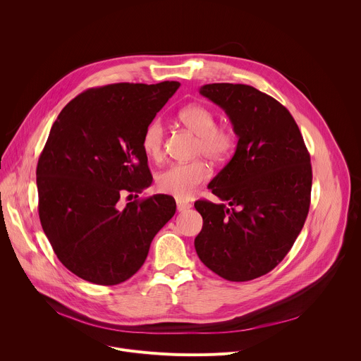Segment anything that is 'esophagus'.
I'll return each mask as SVG.
<instances>
[{
	"mask_svg": "<svg viewBox=\"0 0 361 361\" xmlns=\"http://www.w3.org/2000/svg\"><path fill=\"white\" fill-rule=\"evenodd\" d=\"M191 209V204L187 202V201H183V200H177V210L178 212H185Z\"/></svg>",
	"mask_w": 361,
	"mask_h": 361,
	"instance_id": "esophagus-1",
	"label": "esophagus"
}]
</instances>
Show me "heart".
Returning <instances> with one entry per match:
<instances>
[{
    "instance_id": "1",
    "label": "heart",
    "mask_w": 361,
    "mask_h": 361,
    "mask_svg": "<svg viewBox=\"0 0 361 361\" xmlns=\"http://www.w3.org/2000/svg\"><path fill=\"white\" fill-rule=\"evenodd\" d=\"M178 120L197 135L194 154L204 156L216 164L226 163L235 149L237 133L230 124H217L216 113L201 104H191L180 110ZM164 126L160 120H152L141 135V148L151 160L163 156ZM212 176L209 166L202 160L177 163L157 176V187L161 192L177 198H188Z\"/></svg>"
}]
</instances>
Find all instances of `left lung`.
<instances>
[{
	"label": "left lung",
	"mask_w": 361,
	"mask_h": 361,
	"mask_svg": "<svg viewBox=\"0 0 361 361\" xmlns=\"http://www.w3.org/2000/svg\"><path fill=\"white\" fill-rule=\"evenodd\" d=\"M200 94L231 120L238 142L209 188L226 204L194 202L202 228L194 240L205 267L228 281L271 271L290 251L310 209L312 163L290 111L245 84L216 82Z\"/></svg>",
	"instance_id": "obj_1"
}]
</instances>
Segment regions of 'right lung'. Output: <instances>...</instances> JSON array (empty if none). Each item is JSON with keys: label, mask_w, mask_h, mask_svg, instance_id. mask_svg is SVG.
I'll return each instance as SVG.
<instances>
[{"label": "right lung", "mask_w": 361, "mask_h": 361, "mask_svg": "<svg viewBox=\"0 0 361 361\" xmlns=\"http://www.w3.org/2000/svg\"><path fill=\"white\" fill-rule=\"evenodd\" d=\"M178 87L88 88L51 127L37 164L39 221L59 260L85 281L116 286L134 276L176 213L166 194L120 200L151 185L141 135Z\"/></svg>", "instance_id": "right-lung-1"}]
</instances>
